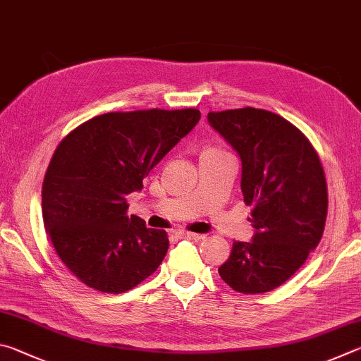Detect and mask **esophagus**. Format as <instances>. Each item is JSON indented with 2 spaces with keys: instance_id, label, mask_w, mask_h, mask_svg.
I'll list each match as a JSON object with an SVG mask.
<instances>
[{
  "instance_id": "34e87169",
  "label": "esophagus",
  "mask_w": 361,
  "mask_h": 361,
  "mask_svg": "<svg viewBox=\"0 0 361 361\" xmlns=\"http://www.w3.org/2000/svg\"><path fill=\"white\" fill-rule=\"evenodd\" d=\"M176 236L179 239H192V241H198V239L203 238L201 235H197V233H190V231H177Z\"/></svg>"
}]
</instances>
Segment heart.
Here are the masks:
<instances>
[{
  "label": "heart",
  "instance_id": "heart-1",
  "mask_svg": "<svg viewBox=\"0 0 361 361\" xmlns=\"http://www.w3.org/2000/svg\"><path fill=\"white\" fill-rule=\"evenodd\" d=\"M217 154H224V152L219 149H214V147H206L201 155H217Z\"/></svg>",
  "mask_w": 361,
  "mask_h": 361
}]
</instances>
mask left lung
I'll return each mask as SVG.
<instances>
[{
	"label": "left lung",
	"instance_id": "1",
	"mask_svg": "<svg viewBox=\"0 0 361 361\" xmlns=\"http://www.w3.org/2000/svg\"><path fill=\"white\" fill-rule=\"evenodd\" d=\"M207 122L241 158V192L252 206L254 238L233 244L219 274L239 293L282 286L324 235V168L307 137L269 111L244 107L207 114Z\"/></svg>",
	"mask_w": 361,
	"mask_h": 361
}]
</instances>
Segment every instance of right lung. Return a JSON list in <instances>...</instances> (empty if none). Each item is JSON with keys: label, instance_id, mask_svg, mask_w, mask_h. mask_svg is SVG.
<instances>
[{"label": "right lung", "instance_id": "add662e5", "mask_svg": "<svg viewBox=\"0 0 361 361\" xmlns=\"http://www.w3.org/2000/svg\"><path fill=\"white\" fill-rule=\"evenodd\" d=\"M198 109L107 112L63 139L42 184L44 226L80 282L123 293L154 274L168 235L126 216V197L198 123Z\"/></svg>", "mask_w": 361, "mask_h": 361}]
</instances>
